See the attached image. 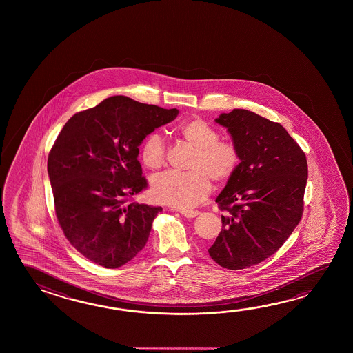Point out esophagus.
Returning <instances> with one entry per match:
<instances>
[{"label":"esophagus","instance_id":"obj_1","mask_svg":"<svg viewBox=\"0 0 353 353\" xmlns=\"http://www.w3.org/2000/svg\"><path fill=\"white\" fill-rule=\"evenodd\" d=\"M179 213L187 218H194L199 214V212L195 210H180Z\"/></svg>","mask_w":353,"mask_h":353}]
</instances>
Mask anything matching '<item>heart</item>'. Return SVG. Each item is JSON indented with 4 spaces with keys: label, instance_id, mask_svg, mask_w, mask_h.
Instances as JSON below:
<instances>
[{
    "label": "heart",
    "instance_id": "obj_1",
    "mask_svg": "<svg viewBox=\"0 0 353 353\" xmlns=\"http://www.w3.org/2000/svg\"><path fill=\"white\" fill-rule=\"evenodd\" d=\"M178 134L192 145L194 154L190 160V172H165L151 181V193L155 201L175 208H190L203 201L210 192V178L225 183L232 178L240 165V151L228 140H221L217 130L205 121H185ZM165 143L158 134H150L141 148V159L149 169H160L165 164Z\"/></svg>",
    "mask_w": 353,
    "mask_h": 353
}]
</instances>
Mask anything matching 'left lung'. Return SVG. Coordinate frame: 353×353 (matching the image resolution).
I'll list each match as a JSON object with an SVG mask.
<instances>
[{
	"label": "left lung",
	"instance_id": "8db88e82",
	"mask_svg": "<svg viewBox=\"0 0 353 353\" xmlns=\"http://www.w3.org/2000/svg\"><path fill=\"white\" fill-rule=\"evenodd\" d=\"M240 151V165L216 199L222 231L208 248L222 268L241 270L263 263L284 245L301 219L307 164L285 128L248 110L222 113Z\"/></svg>",
	"mask_w": 353,
	"mask_h": 353
}]
</instances>
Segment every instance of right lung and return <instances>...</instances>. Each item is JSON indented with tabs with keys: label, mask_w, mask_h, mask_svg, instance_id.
Returning a JSON list of instances; mask_svg holds the SVG:
<instances>
[{
	"label": "right lung",
	"mask_w": 353,
	"mask_h": 353,
	"mask_svg": "<svg viewBox=\"0 0 353 353\" xmlns=\"http://www.w3.org/2000/svg\"><path fill=\"white\" fill-rule=\"evenodd\" d=\"M176 108L105 98L72 116L48 157L55 214L70 245L92 263L117 269L146 245L161 207L132 202L148 187L139 146Z\"/></svg>",
	"instance_id": "right-lung-1"
}]
</instances>
